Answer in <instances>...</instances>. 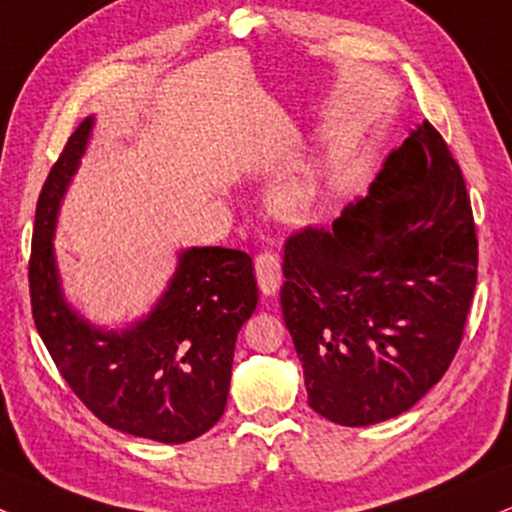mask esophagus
<instances>
[{
    "mask_svg": "<svg viewBox=\"0 0 512 512\" xmlns=\"http://www.w3.org/2000/svg\"><path fill=\"white\" fill-rule=\"evenodd\" d=\"M256 280L258 289H261L266 296H273L282 285V270H280V258L270 251H263V254L256 256Z\"/></svg>",
    "mask_w": 512,
    "mask_h": 512,
    "instance_id": "1",
    "label": "esophagus"
}]
</instances>
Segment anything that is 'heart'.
<instances>
[{
    "label": "heart",
    "instance_id": "heart-1",
    "mask_svg": "<svg viewBox=\"0 0 512 512\" xmlns=\"http://www.w3.org/2000/svg\"><path fill=\"white\" fill-rule=\"evenodd\" d=\"M315 197H318V178L311 168L301 166L277 180L270 201H273L275 211L285 213V216H299L315 204Z\"/></svg>",
    "mask_w": 512,
    "mask_h": 512
}]
</instances>
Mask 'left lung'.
Masks as SVG:
<instances>
[{"label": "left lung", "instance_id": "8db88e82", "mask_svg": "<svg viewBox=\"0 0 512 512\" xmlns=\"http://www.w3.org/2000/svg\"><path fill=\"white\" fill-rule=\"evenodd\" d=\"M280 301L308 406L346 427L413 408L456 356L477 285L468 189L422 123L332 227L285 244Z\"/></svg>", "mask_w": 512, "mask_h": 512}]
</instances>
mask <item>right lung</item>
<instances>
[{"label": "right lung", "mask_w": 512, "mask_h": 512, "mask_svg": "<svg viewBox=\"0 0 512 512\" xmlns=\"http://www.w3.org/2000/svg\"><path fill=\"white\" fill-rule=\"evenodd\" d=\"M92 128L94 116L75 128L37 199L28 270L35 327L99 420L132 437L185 444L225 413L237 332L258 304L254 266L244 251L192 246L147 315L121 330L90 323L63 294L54 235Z\"/></svg>", "instance_id": "obj_1"}]
</instances>
